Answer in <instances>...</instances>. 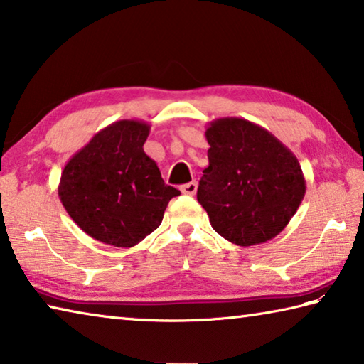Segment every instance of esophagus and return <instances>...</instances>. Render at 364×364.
Segmentation results:
<instances>
[{
	"label": "esophagus",
	"mask_w": 364,
	"mask_h": 364,
	"mask_svg": "<svg viewBox=\"0 0 364 364\" xmlns=\"http://www.w3.org/2000/svg\"><path fill=\"white\" fill-rule=\"evenodd\" d=\"M196 191H197V183L196 181L186 183V184H183V186H181V193L186 194V196H194Z\"/></svg>",
	"instance_id": "esophagus-1"
}]
</instances>
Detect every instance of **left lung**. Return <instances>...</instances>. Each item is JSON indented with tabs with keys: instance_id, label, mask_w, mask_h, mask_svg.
Returning <instances> with one entry per match:
<instances>
[{
	"instance_id": "obj_1",
	"label": "left lung",
	"mask_w": 364,
	"mask_h": 364,
	"mask_svg": "<svg viewBox=\"0 0 364 364\" xmlns=\"http://www.w3.org/2000/svg\"><path fill=\"white\" fill-rule=\"evenodd\" d=\"M208 167L197 200L220 236L242 247L278 236L305 196L297 157L267 128L239 117L213 120L205 130Z\"/></svg>"
}]
</instances>
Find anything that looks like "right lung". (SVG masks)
<instances>
[{
  "instance_id": "add662e5",
  "label": "right lung",
  "mask_w": 364,
  "mask_h": 364,
  "mask_svg": "<svg viewBox=\"0 0 364 364\" xmlns=\"http://www.w3.org/2000/svg\"><path fill=\"white\" fill-rule=\"evenodd\" d=\"M149 130L141 120L114 122L65 164L59 199L96 241L133 247L157 230L171 197L181 194L164 183L157 164L144 152Z\"/></svg>"
}]
</instances>
